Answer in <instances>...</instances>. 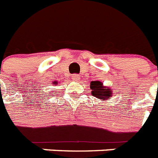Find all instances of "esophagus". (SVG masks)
Returning a JSON list of instances; mask_svg holds the SVG:
<instances>
[{
	"label": "esophagus",
	"instance_id": "1",
	"mask_svg": "<svg viewBox=\"0 0 158 158\" xmlns=\"http://www.w3.org/2000/svg\"><path fill=\"white\" fill-rule=\"evenodd\" d=\"M72 78H73V81H78L80 79V75H78V74H73L72 75Z\"/></svg>",
	"mask_w": 158,
	"mask_h": 158
}]
</instances>
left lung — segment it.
I'll list each match as a JSON object with an SVG mask.
<instances>
[{"mask_svg":"<svg viewBox=\"0 0 158 158\" xmlns=\"http://www.w3.org/2000/svg\"><path fill=\"white\" fill-rule=\"evenodd\" d=\"M90 89H92V95H94V97L99 98V99H104V100L110 99L111 94H113L111 89L105 88L103 85L102 82H100L99 81H91L90 82Z\"/></svg>","mask_w":158,"mask_h":158,"instance_id":"1","label":"left lung"}]
</instances>
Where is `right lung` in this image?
<instances>
[{"label":"right lung","mask_w":158,"mask_h":158,"mask_svg":"<svg viewBox=\"0 0 158 158\" xmlns=\"http://www.w3.org/2000/svg\"><path fill=\"white\" fill-rule=\"evenodd\" d=\"M54 83H55V84H57V81H55V82H54Z\"/></svg>","instance_id":"add662e5"}]
</instances>
